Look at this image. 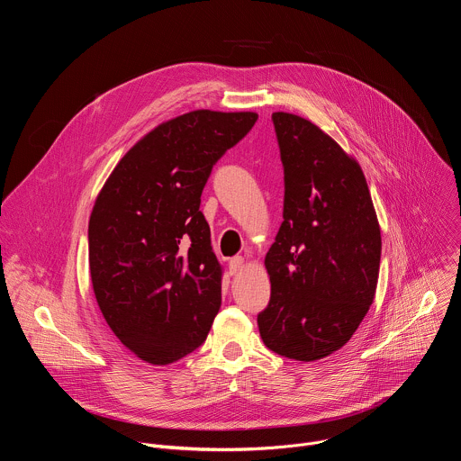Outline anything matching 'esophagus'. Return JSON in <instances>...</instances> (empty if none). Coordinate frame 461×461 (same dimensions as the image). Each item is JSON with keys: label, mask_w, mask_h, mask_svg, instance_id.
Segmentation results:
<instances>
[{"label": "esophagus", "mask_w": 461, "mask_h": 461, "mask_svg": "<svg viewBox=\"0 0 461 461\" xmlns=\"http://www.w3.org/2000/svg\"><path fill=\"white\" fill-rule=\"evenodd\" d=\"M242 265H244V258L240 255L230 258V274H237L242 268Z\"/></svg>", "instance_id": "34e87169"}]
</instances>
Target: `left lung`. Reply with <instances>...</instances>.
<instances>
[{"label":"left lung","mask_w":461,"mask_h":461,"mask_svg":"<svg viewBox=\"0 0 461 461\" xmlns=\"http://www.w3.org/2000/svg\"><path fill=\"white\" fill-rule=\"evenodd\" d=\"M285 169L283 224L267 253L265 345L295 361L339 350L377 286L381 231L359 164L310 120L274 113Z\"/></svg>","instance_id":"left-lung-1"}]
</instances>
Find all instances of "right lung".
I'll list each match as a JSON object with an SVG mask.
<instances>
[{
	"instance_id": "obj_1",
	"label": "right lung",
	"mask_w": 461,
	"mask_h": 461,
	"mask_svg": "<svg viewBox=\"0 0 461 461\" xmlns=\"http://www.w3.org/2000/svg\"><path fill=\"white\" fill-rule=\"evenodd\" d=\"M255 113L191 111L160 123L118 162L89 219V270L114 336L167 365L199 348L221 308L222 270L201 194Z\"/></svg>"
}]
</instances>
